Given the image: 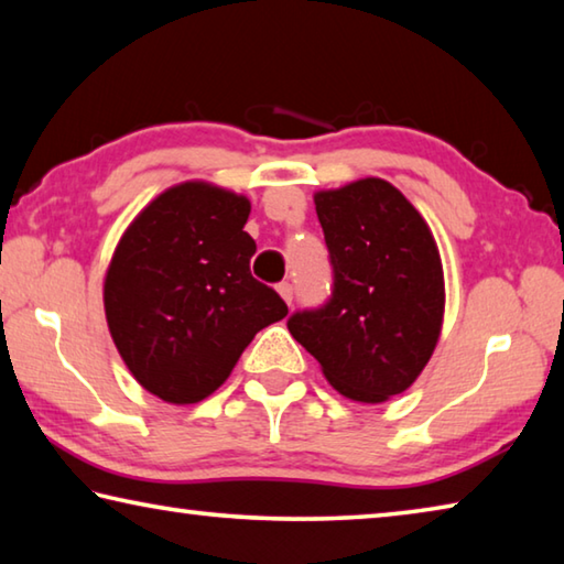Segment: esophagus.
Segmentation results:
<instances>
[{
  "label": "esophagus",
  "instance_id": "1",
  "mask_svg": "<svg viewBox=\"0 0 564 564\" xmlns=\"http://www.w3.org/2000/svg\"><path fill=\"white\" fill-rule=\"evenodd\" d=\"M279 293H281V299L285 301V303H293V283H289V281H281L279 283Z\"/></svg>",
  "mask_w": 564,
  "mask_h": 564
}]
</instances>
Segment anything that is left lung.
<instances>
[{
  "instance_id": "obj_1",
  "label": "left lung",
  "mask_w": 564,
  "mask_h": 564,
  "mask_svg": "<svg viewBox=\"0 0 564 564\" xmlns=\"http://www.w3.org/2000/svg\"><path fill=\"white\" fill-rule=\"evenodd\" d=\"M333 285L318 308L295 311L291 336L350 400L383 403L431 360L443 323V265L413 204L383 178L316 194Z\"/></svg>"
}]
</instances>
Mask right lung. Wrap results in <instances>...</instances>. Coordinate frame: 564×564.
I'll return each instance as SVG.
<instances>
[{
  "label": "right lung",
  "mask_w": 564,
  "mask_h": 564,
  "mask_svg": "<svg viewBox=\"0 0 564 564\" xmlns=\"http://www.w3.org/2000/svg\"><path fill=\"white\" fill-rule=\"evenodd\" d=\"M248 198L188 181L121 236L104 281L111 338L131 376L166 403H198L289 305L251 275Z\"/></svg>",
  "instance_id": "right-lung-1"
}]
</instances>
